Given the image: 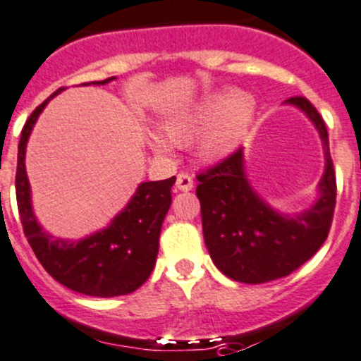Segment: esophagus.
Wrapping results in <instances>:
<instances>
[{
	"label": "esophagus",
	"mask_w": 361,
	"mask_h": 361,
	"mask_svg": "<svg viewBox=\"0 0 361 361\" xmlns=\"http://www.w3.org/2000/svg\"><path fill=\"white\" fill-rule=\"evenodd\" d=\"M192 187H194V180H192L188 174H185V173L178 174V178H176V188H178V190L188 192V190H192Z\"/></svg>",
	"instance_id": "esophagus-1"
}]
</instances>
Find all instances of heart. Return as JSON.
<instances>
[{
	"instance_id": "b5f03b06",
	"label": "heart",
	"mask_w": 361,
	"mask_h": 361,
	"mask_svg": "<svg viewBox=\"0 0 361 361\" xmlns=\"http://www.w3.org/2000/svg\"><path fill=\"white\" fill-rule=\"evenodd\" d=\"M257 104L247 94L235 90H215L196 103L169 114L160 121V131L171 142L185 140L201 133L197 157L207 164H217L233 154L255 121ZM160 135L149 133L146 142L154 153H169V144Z\"/></svg>"
}]
</instances>
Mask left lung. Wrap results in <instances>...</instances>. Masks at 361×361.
<instances>
[{
    "instance_id": "left-lung-1",
    "label": "left lung",
    "mask_w": 361,
    "mask_h": 361,
    "mask_svg": "<svg viewBox=\"0 0 361 361\" xmlns=\"http://www.w3.org/2000/svg\"><path fill=\"white\" fill-rule=\"evenodd\" d=\"M285 104L301 110L322 140L324 174L312 207L298 214L272 208L249 181L244 149L197 176L203 237L212 262L228 278L249 285L288 276L308 262L328 238L335 212L336 181L324 121L306 97L294 96Z\"/></svg>"
}]
</instances>
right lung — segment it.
I'll list each match as a JSON object with an SVG mask.
<instances>
[{
    "label": "right lung",
    "instance_id": "obj_1",
    "mask_svg": "<svg viewBox=\"0 0 361 361\" xmlns=\"http://www.w3.org/2000/svg\"><path fill=\"white\" fill-rule=\"evenodd\" d=\"M116 76L92 85H106ZM87 83V85H90ZM39 104L21 131L16 173V196L26 238L42 267L63 287L92 298L126 295L149 278L158 255L161 222L171 208V187L176 176L161 181H144L126 207L101 228L80 240L53 237L40 226L32 204V188L26 174V144L37 119L49 99Z\"/></svg>",
    "mask_w": 361,
    "mask_h": 361
}]
</instances>
